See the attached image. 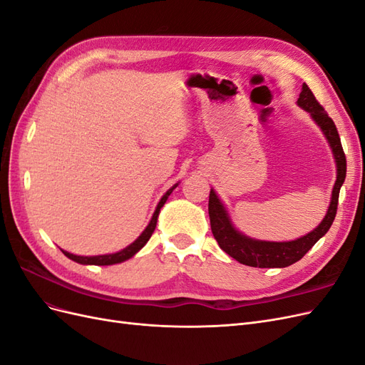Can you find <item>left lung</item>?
Listing matches in <instances>:
<instances>
[{
	"label": "left lung",
	"mask_w": 365,
	"mask_h": 365,
	"mask_svg": "<svg viewBox=\"0 0 365 365\" xmlns=\"http://www.w3.org/2000/svg\"><path fill=\"white\" fill-rule=\"evenodd\" d=\"M297 103L298 106L306 109L307 113H311L315 123L323 129L329 145L332 148L334 157L336 161V181L332 190V201H330L327 215L323 219V222L309 235L291 242H267V240L251 239L239 233V231L233 227V224H231L227 210L224 208L222 202L219 201L215 190L213 189L210 190L208 215H210V225H212V233L216 242L219 244V247L228 254V256L236 259L240 263L248 264V267H254V268L289 267V264L300 260L304 254L327 233L336 216L339 189L346 180V172H347L346 153L342 150L336 126L334 123V120L330 118L329 114L324 111V108L318 103L314 93L311 91V88H309L306 83H303V90L300 93V97H298Z\"/></svg>",
	"instance_id": "left-lung-1"
}]
</instances>
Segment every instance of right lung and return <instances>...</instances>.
Listing matches in <instances>:
<instances>
[{"instance_id": "obj_1", "label": "right lung", "mask_w": 365, "mask_h": 365, "mask_svg": "<svg viewBox=\"0 0 365 365\" xmlns=\"http://www.w3.org/2000/svg\"><path fill=\"white\" fill-rule=\"evenodd\" d=\"M176 185H178V184H175V185L172 187V189H169L168 192H165V195L161 197V201L158 202V205H157V208H155V212H153V216H152V219H150L149 225L146 227V230L143 231V233L140 235V237L134 242V244H130V245L126 247L125 250H121V251L114 252V254H105V256H93V257L74 256V254L67 252V251H63V250H62V252H63L65 256H67L68 259H71V260H74V262H77V263H82V264H98V267H103V264L121 263V262H125V260L130 259L132 256H134L135 252H138L143 247H145V245L148 244V240L150 239V236H152V233H153V230H155V227H157V219H158V215H160V210H161V207L165 204V201H168L169 195L173 192V189H175Z\"/></svg>"}]
</instances>
